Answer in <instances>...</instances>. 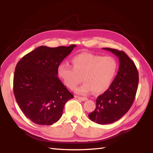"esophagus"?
<instances>
[{
    "mask_svg": "<svg viewBox=\"0 0 153 153\" xmlns=\"http://www.w3.org/2000/svg\"><path fill=\"white\" fill-rule=\"evenodd\" d=\"M77 99H79V100H82V101H85V100H87V98H85V97H76Z\"/></svg>",
    "mask_w": 153,
    "mask_h": 153,
    "instance_id": "34e87169",
    "label": "esophagus"
}]
</instances>
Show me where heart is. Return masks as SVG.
Listing matches in <instances>:
<instances>
[{
  "instance_id": "heart-1",
  "label": "heart",
  "mask_w": 153,
  "mask_h": 153,
  "mask_svg": "<svg viewBox=\"0 0 153 153\" xmlns=\"http://www.w3.org/2000/svg\"><path fill=\"white\" fill-rule=\"evenodd\" d=\"M71 67L66 62L58 66V75L64 85L74 89L83 81L84 83L76 89L79 94H88L106 91L114 79L118 70V63L112 56H102L89 53H82L75 56Z\"/></svg>"
}]
</instances>
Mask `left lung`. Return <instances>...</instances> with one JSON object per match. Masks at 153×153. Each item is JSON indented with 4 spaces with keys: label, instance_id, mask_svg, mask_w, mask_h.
<instances>
[{
    "label": "left lung",
    "instance_id": "obj_1",
    "mask_svg": "<svg viewBox=\"0 0 153 153\" xmlns=\"http://www.w3.org/2000/svg\"><path fill=\"white\" fill-rule=\"evenodd\" d=\"M119 58L118 74L111 85L96 100V108L89 114V119L101 125L109 124L128 112L134 103L139 83V74L134 62L124 52L102 48Z\"/></svg>",
    "mask_w": 153,
    "mask_h": 153
}]
</instances>
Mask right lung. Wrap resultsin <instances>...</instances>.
Returning a JSON list of instances; mask_svg holds the SVG:
<instances>
[{
	"label": "right lung",
	"mask_w": 153,
	"mask_h": 153,
	"mask_svg": "<svg viewBox=\"0 0 153 153\" xmlns=\"http://www.w3.org/2000/svg\"><path fill=\"white\" fill-rule=\"evenodd\" d=\"M76 47H39L16 65L13 82L16 102L35 123L49 126L56 122L65 104L74 98L57 76L58 65Z\"/></svg>",
	"instance_id": "right-lung-1"
}]
</instances>
